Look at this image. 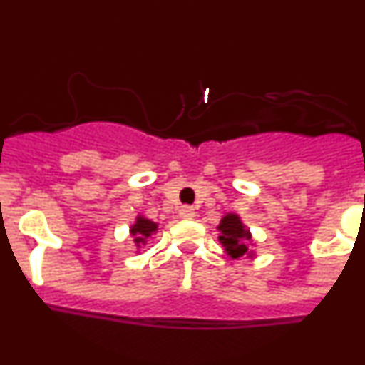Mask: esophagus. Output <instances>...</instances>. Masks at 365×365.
I'll return each mask as SVG.
<instances>
[{
	"label": "esophagus",
	"mask_w": 365,
	"mask_h": 365,
	"mask_svg": "<svg viewBox=\"0 0 365 365\" xmlns=\"http://www.w3.org/2000/svg\"><path fill=\"white\" fill-rule=\"evenodd\" d=\"M178 216L182 217V220H192V217L195 216L194 207H190V206H182V207H180V211H178Z\"/></svg>",
	"instance_id": "1"
}]
</instances>
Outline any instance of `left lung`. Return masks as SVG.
<instances>
[{
	"instance_id": "left-lung-1",
	"label": "left lung",
	"mask_w": 365,
	"mask_h": 365,
	"mask_svg": "<svg viewBox=\"0 0 365 365\" xmlns=\"http://www.w3.org/2000/svg\"><path fill=\"white\" fill-rule=\"evenodd\" d=\"M216 228L220 232L217 240L221 242L228 257L238 259L244 257V255L254 257L255 252L252 247L255 245V242L252 233H250V230L244 225V221L237 212H226Z\"/></svg>"
}]
</instances>
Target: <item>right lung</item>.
I'll return each instance as SVG.
<instances>
[{
	"label": "right lung",
	"instance_id": "add662e5",
	"mask_svg": "<svg viewBox=\"0 0 365 365\" xmlns=\"http://www.w3.org/2000/svg\"><path fill=\"white\" fill-rule=\"evenodd\" d=\"M158 233V223L156 221H150L145 216L137 215L135 221L130 225V235L133 238V244L137 247V254L139 249H142L149 242V238Z\"/></svg>",
	"mask_w": 365,
	"mask_h": 365
}]
</instances>
